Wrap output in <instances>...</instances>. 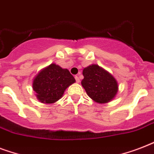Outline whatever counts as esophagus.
I'll return each mask as SVG.
<instances>
[{"instance_id": "obj_1", "label": "esophagus", "mask_w": 154, "mask_h": 154, "mask_svg": "<svg viewBox=\"0 0 154 154\" xmlns=\"http://www.w3.org/2000/svg\"><path fill=\"white\" fill-rule=\"evenodd\" d=\"M75 79H76V82H77V83H79L80 82V78L78 77V76H75Z\"/></svg>"}]
</instances>
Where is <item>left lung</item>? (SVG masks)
<instances>
[{"instance_id": "1", "label": "left lung", "mask_w": 154, "mask_h": 154, "mask_svg": "<svg viewBox=\"0 0 154 154\" xmlns=\"http://www.w3.org/2000/svg\"><path fill=\"white\" fill-rule=\"evenodd\" d=\"M82 85L88 96L100 104L109 102L114 98L118 85L109 72L97 65H91L83 69Z\"/></svg>"}]
</instances>
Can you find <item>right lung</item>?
<instances>
[{
	"mask_svg": "<svg viewBox=\"0 0 154 154\" xmlns=\"http://www.w3.org/2000/svg\"><path fill=\"white\" fill-rule=\"evenodd\" d=\"M74 82L67 69L51 64L38 72L32 82V89L41 102L52 104L61 98L65 89Z\"/></svg>",
	"mask_w": 154,
	"mask_h": 154,
	"instance_id": "obj_1",
	"label": "right lung"
}]
</instances>
